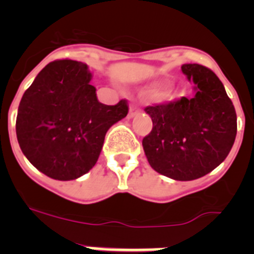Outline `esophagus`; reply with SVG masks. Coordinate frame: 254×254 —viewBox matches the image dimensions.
<instances>
[{"instance_id":"34e87169","label":"esophagus","mask_w":254,"mask_h":254,"mask_svg":"<svg viewBox=\"0 0 254 254\" xmlns=\"http://www.w3.org/2000/svg\"><path fill=\"white\" fill-rule=\"evenodd\" d=\"M141 112V109L138 107H136V105H131L129 107V112H128V118H132V117H134L136 114H138Z\"/></svg>"}]
</instances>
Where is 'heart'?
<instances>
[{"label":"heart","instance_id":"1","mask_svg":"<svg viewBox=\"0 0 254 254\" xmlns=\"http://www.w3.org/2000/svg\"><path fill=\"white\" fill-rule=\"evenodd\" d=\"M167 85V80H158V81L152 82L149 87V94L150 95H158L159 99H168L173 93L172 87H166L163 89Z\"/></svg>","mask_w":254,"mask_h":254}]
</instances>
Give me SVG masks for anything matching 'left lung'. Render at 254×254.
<instances>
[{"label":"left lung","instance_id":"8db88e82","mask_svg":"<svg viewBox=\"0 0 254 254\" xmlns=\"http://www.w3.org/2000/svg\"><path fill=\"white\" fill-rule=\"evenodd\" d=\"M194 95L145 108L152 129L143 137L147 161L174 181H193L225 160L237 136V113L223 82L210 68L182 64Z\"/></svg>","mask_w":254,"mask_h":254}]
</instances>
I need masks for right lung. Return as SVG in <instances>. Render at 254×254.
<instances>
[{
	"label": "right lung",
	"mask_w": 254,
	"mask_h": 254,
	"mask_svg": "<svg viewBox=\"0 0 254 254\" xmlns=\"http://www.w3.org/2000/svg\"><path fill=\"white\" fill-rule=\"evenodd\" d=\"M87 64L58 60L47 64L24 93L16 118L20 149L39 172L72 181L94 167L105 133L128 113L126 100L96 98Z\"/></svg>",
	"instance_id": "obj_1"
}]
</instances>
